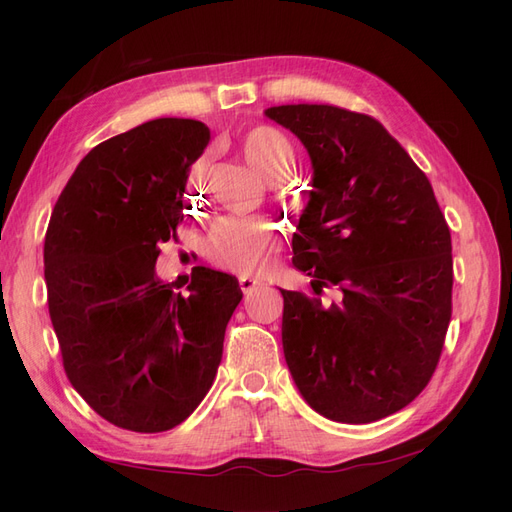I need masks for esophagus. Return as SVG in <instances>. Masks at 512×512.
<instances>
[{
  "label": "esophagus",
  "instance_id": "obj_1",
  "mask_svg": "<svg viewBox=\"0 0 512 512\" xmlns=\"http://www.w3.org/2000/svg\"><path fill=\"white\" fill-rule=\"evenodd\" d=\"M239 286H241V290H243V294H250V292H254L256 288H260L262 286V282L260 280H254V277H239Z\"/></svg>",
  "mask_w": 512,
  "mask_h": 512
}]
</instances>
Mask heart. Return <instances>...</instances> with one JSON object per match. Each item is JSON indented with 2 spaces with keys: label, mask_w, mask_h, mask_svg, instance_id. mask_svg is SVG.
<instances>
[{
  "label": "heart",
  "mask_w": 512,
  "mask_h": 512,
  "mask_svg": "<svg viewBox=\"0 0 512 512\" xmlns=\"http://www.w3.org/2000/svg\"><path fill=\"white\" fill-rule=\"evenodd\" d=\"M239 151L245 162L267 181L284 179L294 162L288 138L265 123L241 136ZM282 245V230L269 220L226 218L215 224L207 243V256L215 267L247 277L269 271Z\"/></svg>",
  "instance_id": "1"
}]
</instances>
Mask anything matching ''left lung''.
Masks as SVG:
<instances>
[{
	"mask_svg": "<svg viewBox=\"0 0 512 512\" xmlns=\"http://www.w3.org/2000/svg\"><path fill=\"white\" fill-rule=\"evenodd\" d=\"M312 158L292 265L312 297L282 290V344L318 414L374 423L406 408L438 367L453 312L451 230L427 175L380 121L329 104L271 106ZM340 290L324 306L319 294Z\"/></svg>",
	"mask_w": 512,
	"mask_h": 512,
	"instance_id": "left-lung-1",
	"label": "left lung"
}]
</instances>
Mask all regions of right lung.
<instances>
[{
    "label": "right lung",
    "mask_w": 512,
    "mask_h": 512,
    "mask_svg": "<svg viewBox=\"0 0 512 512\" xmlns=\"http://www.w3.org/2000/svg\"><path fill=\"white\" fill-rule=\"evenodd\" d=\"M209 143L194 119L162 117L96 145L59 194L44 239L49 314L70 384L108 423L158 433L211 389L235 277L192 269L188 294L156 275L160 243L192 209L190 166Z\"/></svg>",
    "instance_id": "right-lung-1"
}]
</instances>
